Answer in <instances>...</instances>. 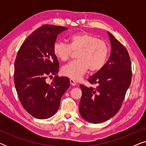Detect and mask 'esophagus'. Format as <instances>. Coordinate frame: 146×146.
<instances>
[{
    "label": "esophagus",
    "mask_w": 146,
    "mask_h": 146,
    "mask_svg": "<svg viewBox=\"0 0 146 146\" xmlns=\"http://www.w3.org/2000/svg\"><path fill=\"white\" fill-rule=\"evenodd\" d=\"M70 82L72 86H76V81L73 79L70 80Z\"/></svg>",
    "instance_id": "34e87169"
}]
</instances>
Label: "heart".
<instances>
[{"label":"heart","instance_id":"heart-1","mask_svg":"<svg viewBox=\"0 0 146 146\" xmlns=\"http://www.w3.org/2000/svg\"><path fill=\"white\" fill-rule=\"evenodd\" d=\"M52 51L54 55L62 62L68 61L72 52H76L77 60L62 68L63 75L73 80H78L89 70L96 72L102 68L109 56L110 48L102 40L87 33H76L68 38V44L56 42Z\"/></svg>","mask_w":146,"mask_h":146}]
</instances>
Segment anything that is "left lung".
Wrapping results in <instances>:
<instances>
[{"mask_svg": "<svg viewBox=\"0 0 146 146\" xmlns=\"http://www.w3.org/2000/svg\"><path fill=\"white\" fill-rule=\"evenodd\" d=\"M111 42L110 58L100 70L88 79L95 88L80 85L82 92L79 111L86 120L102 123L116 114L131 81V60L127 49L108 32Z\"/></svg>", "mask_w": 146, "mask_h": 146, "instance_id": "1", "label": "left lung"}]
</instances>
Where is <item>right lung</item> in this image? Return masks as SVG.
Segmentation results:
<instances>
[{"mask_svg": "<svg viewBox=\"0 0 146 146\" xmlns=\"http://www.w3.org/2000/svg\"><path fill=\"white\" fill-rule=\"evenodd\" d=\"M66 27L45 25L23 42L15 61L14 82L26 111L38 119L49 118L59 108L60 99L70 86L69 78L58 77L59 62L52 48L57 36ZM55 75L50 84L45 80Z\"/></svg>", "mask_w": 146, "mask_h": 146, "instance_id": "add662e5", "label": "right lung"}]
</instances>
